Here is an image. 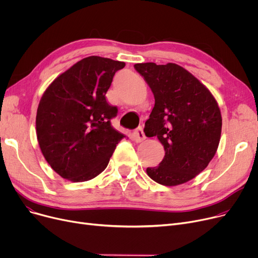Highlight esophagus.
I'll return each mask as SVG.
<instances>
[{
	"label": "esophagus",
	"instance_id": "1",
	"mask_svg": "<svg viewBox=\"0 0 258 258\" xmlns=\"http://www.w3.org/2000/svg\"><path fill=\"white\" fill-rule=\"evenodd\" d=\"M132 138L135 142H142L143 140H145L146 137H145L142 127H138L136 131H134V133L132 135Z\"/></svg>",
	"mask_w": 258,
	"mask_h": 258
}]
</instances>
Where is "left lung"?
Returning a JSON list of instances; mask_svg holds the SVG:
<instances>
[{"label":"left lung","instance_id":"1","mask_svg":"<svg viewBox=\"0 0 258 258\" xmlns=\"http://www.w3.org/2000/svg\"><path fill=\"white\" fill-rule=\"evenodd\" d=\"M151 88L155 106L145 122L147 137H157L165 156L148 177L164 186L192 180L214 157L221 139L222 116L210 91L175 63H136Z\"/></svg>","mask_w":258,"mask_h":258}]
</instances>
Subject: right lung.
Masks as SVG:
<instances>
[{
    "label": "right lung",
    "instance_id": "1",
    "mask_svg": "<svg viewBox=\"0 0 258 258\" xmlns=\"http://www.w3.org/2000/svg\"><path fill=\"white\" fill-rule=\"evenodd\" d=\"M123 61L100 56L79 60L45 91L36 114V136L46 161L63 179L85 182L107 166L125 138L111 120L118 108L105 94Z\"/></svg>",
    "mask_w": 258,
    "mask_h": 258
}]
</instances>
